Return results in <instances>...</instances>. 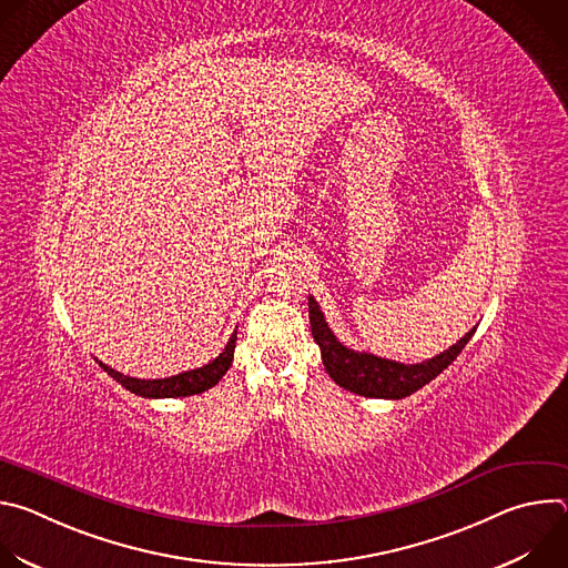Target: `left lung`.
I'll use <instances>...</instances> for the list:
<instances>
[{"instance_id":"1","label":"left lung","mask_w":568,"mask_h":568,"mask_svg":"<svg viewBox=\"0 0 568 568\" xmlns=\"http://www.w3.org/2000/svg\"><path fill=\"white\" fill-rule=\"evenodd\" d=\"M310 305V326L312 337L321 348V359L326 366L328 375L344 386L351 393L364 395V397H384V399H402L425 384H429L436 375H440L465 348V344L471 339V328L465 337H460L454 346H449L445 353L420 362V364H399L393 359H384L371 353H357L353 348H346L335 333L328 328L326 316H323L318 303L314 296H307Z\"/></svg>"}]
</instances>
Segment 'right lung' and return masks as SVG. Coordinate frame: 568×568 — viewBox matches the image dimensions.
Listing matches in <instances>:
<instances>
[{"instance_id":"right-lung-1","label":"right lung","mask_w":568,"mask_h":568,"mask_svg":"<svg viewBox=\"0 0 568 568\" xmlns=\"http://www.w3.org/2000/svg\"><path fill=\"white\" fill-rule=\"evenodd\" d=\"M235 335L237 333L231 335V339L226 342L224 351L213 362H209V364H204L200 368L180 373V375L164 377V379H136V377L123 375V373L105 366L103 362H99V366L110 377H114L123 388H128L130 393L141 395V397H186V395H197V393H204L211 386H215L222 379V375L229 371V366L233 362Z\"/></svg>"}]
</instances>
